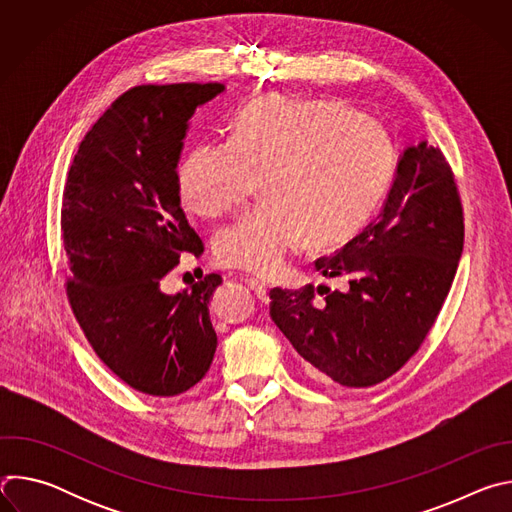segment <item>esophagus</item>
Returning a JSON list of instances; mask_svg holds the SVG:
<instances>
[{"label": "esophagus", "mask_w": 512, "mask_h": 512, "mask_svg": "<svg viewBox=\"0 0 512 512\" xmlns=\"http://www.w3.org/2000/svg\"><path fill=\"white\" fill-rule=\"evenodd\" d=\"M247 285L253 289V294L261 300V302H267V285L255 277H249L247 279Z\"/></svg>", "instance_id": "34e87169"}]
</instances>
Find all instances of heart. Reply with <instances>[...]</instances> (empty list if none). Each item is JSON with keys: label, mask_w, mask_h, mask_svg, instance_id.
<instances>
[{"label": "heart", "mask_w": 512, "mask_h": 512, "mask_svg": "<svg viewBox=\"0 0 512 512\" xmlns=\"http://www.w3.org/2000/svg\"><path fill=\"white\" fill-rule=\"evenodd\" d=\"M393 145L371 117L342 103L261 97L239 115L231 139L202 141L184 156L188 212L218 218L263 182L257 212L216 235L223 265L279 273L300 241L334 245L367 225L393 178Z\"/></svg>", "instance_id": "1"}]
</instances>
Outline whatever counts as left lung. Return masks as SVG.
<instances>
[{
    "mask_svg": "<svg viewBox=\"0 0 512 512\" xmlns=\"http://www.w3.org/2000/svg\"><path fill=\"white\" fill-rule=\"evenodd\" d=\"M464 247V212L440 148H407L373 223L316 259L326 285L269 291V314L322 383L373 387L419 350L452 287ZM321 298L318 299L317 296Z\"/></svg>",
    "mask_w": 512,
    "mask_h": 512,
    "instance_id": "obj_1",
    "label": "left lung"
}]
</instances>
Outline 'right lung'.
I'll list each match as a JSON object with an SVG mask.
<instances>
[{"mask_svg":"<svg viewBox=\"0 0 512 512\" xmlns=\"http://www.w3.org/2000/svg\"><path fill=\"white\" fill-rule=\"evenodd\" d=\"M221 83L141 85L97 119L70 164L60 231L70 277L66 298L105 367L131 389L174 397L208 373L216 332L210 273L168 296L162 279L202 239L180 206L178 160L196 107Z\"/></svg>","mask_w":512,"mask_h":512,"instance_id":"1","label":"right lung"}]
</instances>
